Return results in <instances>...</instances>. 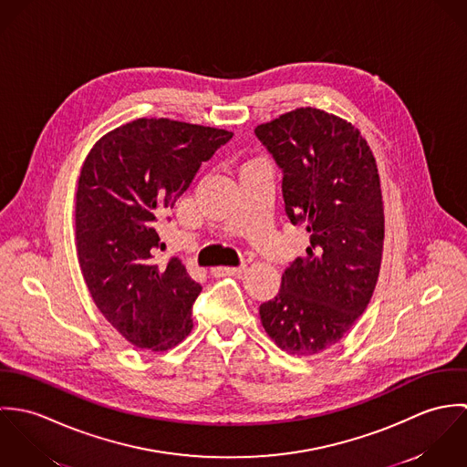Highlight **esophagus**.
Segmentation results:
<instances>
[{"instance_id": "1", "label": "esophagus", "mask_w": 467, "mask_h": 467, "mask_svg": "<svg viewBox=\"0 0 467 467\" xmlns=\"http://www.w3.org/2000/svg\"><path fill=\"white\" fill-rule=\"evenodd\" d=\"M246 269V265H239V266H223L213 267L212 273L213 275H241Z\"/></svg>"}]
</instances>
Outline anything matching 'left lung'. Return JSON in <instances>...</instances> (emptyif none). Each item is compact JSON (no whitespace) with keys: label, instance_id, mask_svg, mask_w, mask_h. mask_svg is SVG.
Returning <instances> with one entry per match:
<instances>
[{"label":"left lung","instance_id":"obj_1","mask_svg":"<svg viewBox=\"0 0 467 467\" xmlns=\"http://www.w3.org/2000/svg\"><path fill=\"white\" fill-rule=\"evenodd\" d=\"M255 136L282 171L287 219L311 235L278 295L261 304V322L282 350L313 356L348 333L378 282L385 217L376 160L352 124L315 108L257 126Z\"/></svg>","mask_w":467,"mask_h":467}]
</instances>
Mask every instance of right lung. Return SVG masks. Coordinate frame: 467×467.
<instances>
[{"label":"right lung","mask_w":467,"mask_h":467,"mask_svg":"<svg viewBox=\"0 0 467 467\" xmlns=\"http://www.w3.org/2000/svg\"><path fill=\"white\" fill-rule=\"evenodd\" d=\"M232 136L138 119L102 136L82 165L75 200L80 271L99 311L138 348L161 352L192 331L201 285L178 257L154 265L165 246L156 223Z\"/></svg>","instance_id":"1"}]
</instances>
